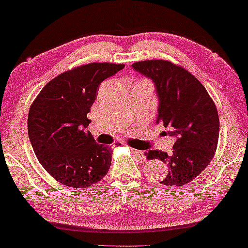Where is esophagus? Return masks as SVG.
<instances>
[{
  "instance_id": "34e87169",
  "label": "esophagus",
  "mask_w": 248,
  "mask_h": 248,
  "mask_svg": "<svg viewBox=\"0 0 248 248\" xmlns=\"http://www.w3.org/2000/svg\"><path fill=\"white\" fill-rule=\"evenodd\" d=\"M132 152L135 154V156L137 157V159L140 161H145L146 160V157L144 155V152L139 151V149H135V148H132Z\"/></svg>"
}]
</instances>
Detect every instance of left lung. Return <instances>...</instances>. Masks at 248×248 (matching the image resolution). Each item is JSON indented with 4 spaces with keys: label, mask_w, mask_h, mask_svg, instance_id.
<instances>
[{
    "label": "left lung",
    "mask_w": 248,
    "mask_h": 248,
    "mask_svg": "<svg viewBox=\"0 0 248 248\" xmlns=\"http://www.w3.org/2000/svg\"><path fill=\"white\" fill-rule=\"evenodd\" d=\"M155 83L158 95L157 123L176 136L171 155L149 151L147 158L167 162L168 174L161 185L184 186L206 168L216 154L220 120L216 104L200 81L185 68L167 60H144L132 64Z\"/></svg>",
    "instance_id": "obj_1"
}]
</instances>
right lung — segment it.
I'll use <instances>...</instances> for the list:
<instances>
[{
  "instance_id": "1",
  "label": "right lung",
  "mask_w": 248,
  "mask_h": 248,
  "mask_svg": "<svg viewBox=\"0 0 248 248\" xmlns=\"http://www.w3.org/2000/svg\"><path fill=\"white\" fill-rule=\"evenodd\" d=\"M125 66L92 62L62 72L49 81L31 105L27 128L40 165L52 178L80 189L108 173L112 148L100 145L84 128L100 83Z\"/></svg>"
}]
</instances>
